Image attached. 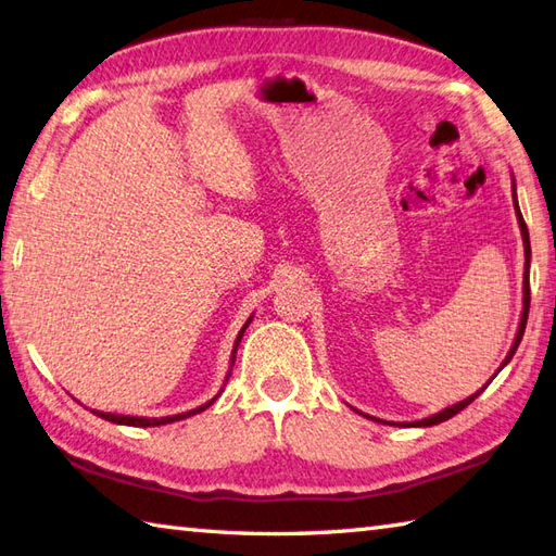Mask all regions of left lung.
Listing matches in <instances>:
<instances>
[{"label":"left lung","mask_w":556,"mask_h":556,"mask_svg":"<svg viewBox=\"0 0 556 556\" xmlns=\"http://www.w3.org/2000/svg\"><path fill=\"white\" fill-rule=\"evenodd\" d=\"M514 205H516V212H518V224H521V233H523V245H526V281H523V315H521V325H518V334H516V341H514V346H511V351H509V356L504 358V363H502V368L506 363H509L511 358H514V353H516V349H518V344H521V339H523V332H526V323H528V311H530V279H528V269H530V239H528V227H526V222H523V215H521V210H518V203H516V193H514ZM500 368V370H502ZM490 384V382H488ZM485 384V387H488ZM485 387L480 389V392H476L473 396H468V399H464L460 401V404H454L452 408H444V410H440L437 413V416H430V418H425V420H418V422H413V425H418V428H428V425H437V422H444V420H448V418H454L456 413H460L464 410L468 404H473V401L485 392Z\"/></svg>","instance_id":"1"}]
</instances>
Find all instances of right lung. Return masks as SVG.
Returning <instances> with one entry per match:
<instances>
[{
    "instance_id": "add662e5",
    "label": "right lung",
    "mask_w": 556,
    "mask_h": 556,
    "mask_svg": "<svg viewBox=\"0 0 556 556\" xmlns=\"http://www.w3.org/2000/svg\"><path fill=\"white\" fill-rule=\"evenodd\" d=\"M248 323H251V320H248ZM248 323H245V327H248ZM245 327L241 329L239 337H236V346H239V341H241V337H243V332H245ZM236 346H233V353H231V368H233V361H236ZM229 377H231V370H229V375H227V382H229ZM217 396H219V394H217ZM217 396H215V399H217ZM215 399L207 401L205 406H198V408L188 410V413H179V416H167V418H136V416H114V413H102V410H92V413H96V416H100V418H104V420H110V422H119V425H134V428H157V425H167V422H174V420H184V418H188V416H195V413L205 410L207 406L215 404Z\"/></svg>"
}]
</instances>
